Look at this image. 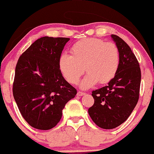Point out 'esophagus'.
I'll return each mask as SVG.
<instances>
[{
	"label": "esophagus",
	"mask_w": 154,
	"mask_h": 154,
	"mask_svg": "<svg viewBox=\"0 0 154 154\" xmlns=\"http://www.w3.org/2000/svg\"><path fill=\"white\" fill-rule=\"evenodd\" d=\"M84 95H85V93H83V92L79 91L77 93V96H84Z\"/></svg>",
	"instance_id": "obj_1"
}]
</instances>
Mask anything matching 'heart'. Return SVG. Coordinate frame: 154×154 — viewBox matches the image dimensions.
Segmentation results:
<instances>
[{
    "label": "heart",
    "mask_w": 154,
    "mask_h": 154,
    "mask_svg": "<svg viewBox=\"0 0 154 154\" xmlns=\"http://www.w3.org/2000/svg\"><path fill=\"white\" fill-rule=\"evenodd\" d=\"M71 54L63 53L58 66L64 79L72 85L79 82L85 70L88 74L81 88L107 84L115 77L120 64V53L116 44L99 38H86L73 44Z\"/></svg>",
    "instance_id": "1"
}]
</instances>
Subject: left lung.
<instances>
[{"mask_svg": "<svg viewBox=\"0 0 154 154\" xmlns=\"http://www.w3.org/2000/svg\"><path fill=\"white\" fill-rule=\"evenodd\" d=\"M111 38L120 53V64L115 77L92 92L94 104L88 109L94 123L103 129H113L124 123L139 100L141 70L131 47L116 35Z\"/></svg>", "mask_w": 154, "mask_h": 154, "instance_id": "8db88e82", "label": "left lung"}]
</instances>
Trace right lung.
Masks as SVG:
<instances>
[{
  "instance_id": "1",
  "label": "right lung",
  "mask_w": 154,
  "mask_h": 154,
  "mask_svg": "<svg viewBox=\"0 0 154 154\" xmlns=\"http://www.w3.org/2000/svg\"><path fill=\"white\" fill-rule=\"evenodd\" d=\"M68 38L45 36L36 40L19 58L13 96L26 122L50 130L61 120L62 110L77 91L64 79L58 61Z\"/></svg>"
}]
</instances>
